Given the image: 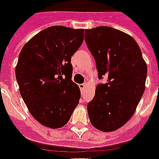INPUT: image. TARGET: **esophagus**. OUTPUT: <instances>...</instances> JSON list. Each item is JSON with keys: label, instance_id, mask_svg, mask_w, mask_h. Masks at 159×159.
Returning <instances> with one entry per match:
<instances>
[{"label": "esophagus", "instance_id": "34e87169", "mask_svg": "<svg viewBox=\"0 0 159 159\" xmlns=\"http://www.w3.org/2000/svg\"><path fill=\"white\" fill-rule=\"evenodd\" d=\"M86 86V83H83V84H80L79 85V88L81 90H83Z\"/></svg>", "mask_w": 159, "mask_h": 159}]
</instances>
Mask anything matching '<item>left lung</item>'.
I'll return each mask as SVG.
<instances>
[{"label": "left lung", "instance_id": "1", "mask_svg": "<svg viewBox=\"0 0 159 159\" xmlns=\"http://www.w3.org/2000/svg\"><path fill=\"white\" fill-rule=\"evenodd\" d=\"M85 40L95 60L98 78L87 105L90 123L102 132L120 129L131 119L143 95L147 65L135 39L121 30L98 26L85 30Z\"/></svg>", "mask_w": 159, "mask_h": 159}]
</instances>
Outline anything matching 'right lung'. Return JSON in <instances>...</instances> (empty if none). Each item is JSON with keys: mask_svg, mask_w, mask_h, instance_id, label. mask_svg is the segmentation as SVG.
<instances>
[{"mask_svg": "<svg viewBox=\"0 0 159 159\" xmlns=\"http://www.w3.org/2000/svg\"><path fill=\"white\" fill-rule=\"evenodd\" d=\"M84 29L46 28L22 48L16 79L32 116L43 126L59 129L69 122L81 98L72 81L71 57L82 45Z\"/></svg>", "mask_w": 159, "mask_h": 159, "instance_id": "obj_1", "label": "right lung"}]
</instances>
